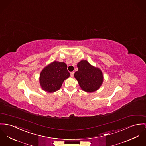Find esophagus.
Returning <instances> with one entry per match:
<instances>
[{
    "instance_id": "obj_1",
    "label": "esophagus",
    "mask_w": 146,
    "mask_h": 146,
    "mask_svg": "<svg viewBox=\"0 0 146 146\" xmlns=\"http://www.w3.org/2000/svg\"><path fill=\"white\" fill-rule=\"evenodd\" d=\"M74 72H70V76L72 77H73V76H74Z\"/></svg>"
}]
</instances>
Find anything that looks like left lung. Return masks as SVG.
<instances>
[{
  "mask_svg": "<svg viewBox=\"0 0 146 146\" xmlns=\"http://www.w3.org/2000/svg\"><path fill=\"white\" fill-rule=\"evenodd\" d=\"M78 70L74 73L81 89L87 92H93L100 88L103 76L100 69L96 68L87 60H81L77 64Z\"/></svg>",
  "mask_w": 146,
  "mask_h": 146,
  "instance_id": "left-lung-1",
  "label": "left lung"
}]
</instances>
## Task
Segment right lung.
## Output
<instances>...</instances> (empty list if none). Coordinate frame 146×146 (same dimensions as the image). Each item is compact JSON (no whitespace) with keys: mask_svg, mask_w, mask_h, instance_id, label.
<instances>
[{"mask_svg":"<svg viewBox=\"0 0 146 146\" xmlns=\"http://www.w3.org/2000/svg\"><path fill=\"white\" fill-rule=\"evenodd\" d=\"M70 76L67 66L64 62L54 61L41 72L39 82L42 88L49 93L59 90L64 82Z\"/></svg>","mask_w":146,"mask_h":146,"instance_id":"add662e5","label":"right lung"}]
</instances>
